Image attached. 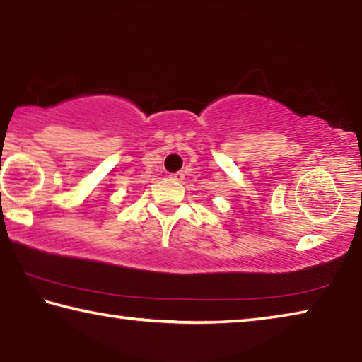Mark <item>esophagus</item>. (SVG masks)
<instances>
[{"instance_id": "34e87169", "label": "esophagus", "mask_w": 362, "mask_h": 362, "mask_svg": "<svg viewBox=\"0 0 362 362\" xmlns=\"http://www.w3.org/2000/svg\"><path fill=\"white\" fill-rule=\"evenodd\" d=\"M169 179L173 182H182L183 179H185V175H183V173H175V174H170Z\"/></svg>"}]
</instances>
